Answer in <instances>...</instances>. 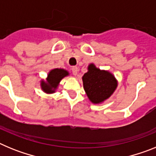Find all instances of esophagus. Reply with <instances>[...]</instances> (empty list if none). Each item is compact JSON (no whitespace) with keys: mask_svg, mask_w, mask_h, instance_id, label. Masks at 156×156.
Masks as SVG:
<instances>
[{"mask_svg":"<svg viewBox=\"0 0 156 156\" xmlns=\"http://www.w3.org/2000/svg\"><path fill=\"white\" fill-rule=\"evenodd\" d=\"M72 73L73 74L74 76L77 75V73H78V68H77L76 66H73V68H72Z\"/></svg>","mask_w":156,"mask_h":156,"instance_id":"34e87169","label":"esophagus"}]
</instances>
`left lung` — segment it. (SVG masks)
Wrapping results in <instances>:
<instances>
[{"mask_svg": "<svg viewBox=\"0 0 156 156\" xmlns=\"http://www.w3.org/2000/svg\"><path fill=\"white\" fill-rule=\"evenodd\" d=\"M83 83L88 98L94 104L102 102L111 96L117 87L115 76L109 72L100 70L94 64L83 76Z\"/></svg>", "mask_w": 156, "mask_h": 156, "instance_id": "1", "label": "left lung"}]
</instances>
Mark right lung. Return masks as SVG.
Wrapping results in <instances>:
<instances>
[{
    "label": "right lung",
    "instance_id": "1",
    "mask_svg": "<svg viewBox=\"0 0 156 156\" xmlns=\"http://www.w3.org/2000/svg\"><path fill=\"white\" fill-rule=\"evenodd\" d=\"M69 75V73L62 69H55L51 70L48 73L47 81H41V88L44 92L51 94L55 91L56 88L59 84V82L62 78Z\"/></svg>",
    "mask_w": 156,
    "mask_h": 156
}]
</instances>
